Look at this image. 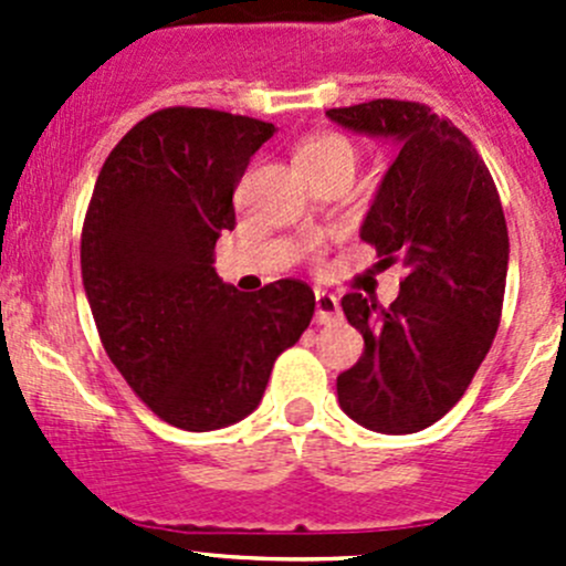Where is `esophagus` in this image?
<instances>
[{"mask_svg":"<svg viewBox=\"0 0 566 566\" xmlns=\"http://www.w3.org/2000/svg\"><path fill=\"white\" fill-rule=\"evenodd\" d=\"M342 310H339V301L334 298L331 293L325 290H317L315 293V319L319 325H331L334 319H339Z\"/></svg>","mask_w":566,"mask_h":566,"instance_id":"obj_1","label":"esophagus"}]
</instances>
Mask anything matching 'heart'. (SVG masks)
<instances>
[{"mask_svg":"<svg viewBox=\"0 0 566 566\" xmlns=\"http://www.w3.org/2000/svg\"><path fill=\"white\" fill-rule=\"evenodd\" d=\"M334 158H345V161H353V147L350 142L339 139V136H315V139H306L304 145L295 153V164L298 169L319 167L325 161H334Z\"/></svg>","mask_w":566,"mask_h":566,"instance_id":"obj_1","label":"heart"}]
</instances>
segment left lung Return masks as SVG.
<instances>
[{"instance_id":"1","label":"left lung","mask_w":566,"mask_h":566,"mask_svg":"<svg viewBox=\"0 0 566 566\" xmlns=\"http://www.w3.org/2000/svg\"><path fill=\"white\" fill-rule=\"evenodd\" d=\"M331 123L397 145L361 224L378 265L402 262L389 310L342 298L364 356L336 378L353 421L386 436L419 432L449 413L488 356L504 304L510 235L476 147L449 119L410 101L328 108Z\"/></svg>"}]
</instances>
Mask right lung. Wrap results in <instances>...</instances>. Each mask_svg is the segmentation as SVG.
I'll use <instances>...</instances> for the list:
<instances>
[{"mask_svg":"<svg viewBox=\"0 0 566 566\" xmlns=\"http://www.w3.org/2000/svg\"><path fill=\"white\" fill-rule=\"evenodd\" d=\"M271 123L161 108L108 153L82 232V282L108 358L169 424L208 432L260 405L273 361L315 315V293L279 279L238 293L216 273L235 227L232 193Z\"/></svg>","mask_w":566,"mask_h":566,"instance_id":"add662e5","label":"right lung"}]
</instances>
